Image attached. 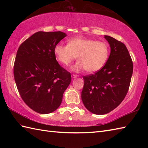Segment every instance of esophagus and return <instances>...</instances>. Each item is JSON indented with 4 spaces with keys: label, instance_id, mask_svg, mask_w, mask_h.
Masks as SVG:
<instances>
[{
    "label": "esophagus",
    "instance_id": "1",
    "mask_svg": "<svg viewBox=\"0 0 148 148\" xmlns=\"http://www.w3.org/2000/svg\"><path fill=\"white\" fill-rule=\"evenodd\" d=\"M71 77L72 79H75V78L77 77V75H75V74H72L71 75Z\"/></svg>",
    "mask_w": 148,
    "mask_h": 148
}]
</instances>
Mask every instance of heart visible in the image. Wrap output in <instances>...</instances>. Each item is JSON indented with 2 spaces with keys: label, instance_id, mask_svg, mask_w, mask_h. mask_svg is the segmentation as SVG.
<instances>
[{
  "label": "heart",
  "instance_id": "b5f03b06",
  "mask_svg": "<svg viewBox=\"0 0 148 148\" xmlns=\"http://www.w3.org/2000/svg\"><path fill=\"white\" fill-rule=\"evenodd\" d=\"M53 52L56 59L65 66L70 64L77 56L78 61L71 67L73 72L86 70L93 73L100 70L106 64L109 48L106 42L79 37L69 39L67 45L56 44Z\"/></svg>",
  "mask_w": 148,
  "mask_h": 148
}]
</instances>
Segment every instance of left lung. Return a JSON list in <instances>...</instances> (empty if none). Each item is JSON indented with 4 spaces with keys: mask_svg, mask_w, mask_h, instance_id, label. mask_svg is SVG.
<instances>
[{
    "mask_svg": "<svg viewBox=\"0 0 148 148\" xmlns=\"http://www.w3.org/2000/svg\"><path fill=\"white\" fill-rule=\"evenodd\" d=\"M104 38L111 53L105 65L95 74L84 76L81 99L85 108L95 114L112 111L120 104L129 88L133 63L123 43L109 36Z\"/></svg>",
    "mask_w": 148,
    "mask_h": 148,
    "instance_id": "1",
    "label": "left lung"
}]
</instances>
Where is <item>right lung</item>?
Segmentation results:
<instances>
[{"instance_id":"1","label":"right lung","mask_w":148,"mask_h":148,"mask_svg":"<svg viewBox=\"0 0 148 148\" xmlns=\"http://www.w3.org/2000/svg\"><path fill=\"white\" fill-rule=\"evenodd\" d=\"M67 36L62 32H37L19 47L14 77L20 95L30 108L49 114L60 106L71 76L58 64L55 46Z\"/></svg>"}]
</instances>
